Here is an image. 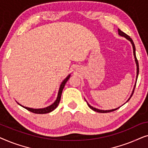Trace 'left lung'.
Returning <instances> with one entry per match:
<instances>
[{
  "mask_svg": "<svg viewBox=\"0 0 148 148\" xmlns=\"http://www.w3.org/2000/svg\"><path fill=\"white\" fill-rule=\"evenodd\" d=\"M118 32H119V35L122 36V37H125V38H126L127 40H128L129 41H130V42L131 43V44H132V46H133V55H134V58H135V63H136V66H137V76H136V82H135V84L134 86V88H133V90L132 91V93H131V96L129 97V98L128 99V100L127 101V102H128V101L130 100V98H131V96H133V92H134V90L135 88V86H136V82H137V77H138V75H139V64H138V61H137V59L136 58V54H135V44H134V42H133V40L131 39V38L129 37V36L128 35H127L126 34L124 33V32L121 31V29H118ZM87 102V101H86ZM87 104H88V106L90 107V108L92 109V110L96 111V112H100V113H106V112H112V111H114L117 110V109L120 108V107H119V108H114V109H112V110H100V109H98V108H94V107H93L91 106V105H90L88 104V102H87Z\"/></svg>",
  "mask_w": 148,
  "mask_h": 148,
  "instance_id": "left-lung-1",
  "label": "left lung"
}]
</instances>
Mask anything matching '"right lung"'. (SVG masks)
<instances>
[{"mask_svg":"<svg viewBox=\"0 0 148 148\" xmlns=\"http://www.w3.org/2000/svg\"><path fill=\"white\" fill-rule=\"evenodd\" d=\"M70 77H71V75L69 74L65 79H64L63 81H62L61 84H60V86L59 90H58V96H57V98H56V100L54 101V103H52L51 105H50V106L46 107V108H28V107L22 106V105L19 104V103L17 102V104H19L21 106L23 107L24 108L27 109V110H29L32 112L36 113V114H46V113H49L50 112H52V111H53L54 109H55L56 107L58 106V104H59L60 98H61L62 92V90H63V88H64V86H65L66 82H67V81L69 80V79L70 78Z\"/></svg>","mask_w":148,"mask_h":148,"instance_id":"add662e5","label":"right lung"}]
</instances>
